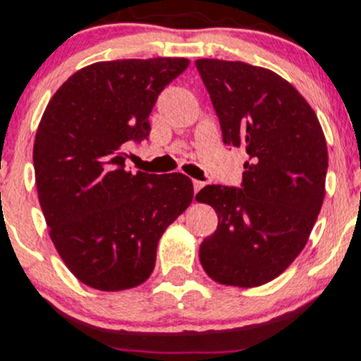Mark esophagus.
Here are the masks:
<instances>
[{
  "label": "esophagus",
  "mask_w": 361,
  "mask_h": 361,
  "mask_svg": "<svg viewBox=\"0 0 361 361\" xmlns=\"http://www.w3.org/2000/svg\"><path fill=\"white\" fill-rule=\"evenodd\" d=\"M202 188H204V183H202V181H198V180H193V192L198 193Z\"/></svg>",
  "instance_id": "esophagus-1"
}]
</instances>
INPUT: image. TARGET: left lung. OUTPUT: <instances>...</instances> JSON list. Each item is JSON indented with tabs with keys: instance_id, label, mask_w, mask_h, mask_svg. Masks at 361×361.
<instances>
[{
	"instance_id": "1",
	"label": "left lung",
	"mask_w": 361,
	"mask_h": 361,
	"mask_svg": "<svg viewBox=\"0 0 361 361\" xmlns=\"http://www.w3.org/2000/svg\"><path fill=\"white\" fill-rule=\"evenodd\" d=\"M226 146L244 147L241 188L207 185L197 200L219 226L200 246L210 279L259 287L283 273L307 243L324 200L327 147L304 97L270 69L239 61H195Z\"/></svg>"
}]
</instances>
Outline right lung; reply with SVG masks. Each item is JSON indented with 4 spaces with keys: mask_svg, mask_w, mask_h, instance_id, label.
Returning a JSON list of instances; mask_svg holds the SVG:
<instances>
[{
    "mask_svg": "<svg viewBox=\"0 0 361 361\" xmlns=\"http://www.w3.org/2000/svg\"><path fill=\"white\" fill-rule=\"evenodd\" d=\"M183 57L94 62L49 102L34 144L35 183L51 239L88 287H137L156 264L166 227L193 200L181 173L126 169L127 144L149 137L159 93L188 68Z\"/></svg>",
    "mask_w": 361,
    "mask_h": 361,
    "instance_id": "1",
    "label": "right lung"
}]
</instances>
